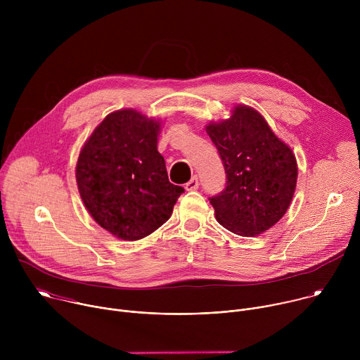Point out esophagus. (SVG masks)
Segmentation results:
<instances>
[{"label":"esophagus","mask_w":360,"mask_h":360,"mask_svg":"<svg viewBox=\"0 0 360 360\" xmlns=\"http://www.w3.org/2000/svg\"><path fill=\"white\" fill-rule=\"evenodd\" d=\"M199 188V182H198V178L193 176L186 185H185V189L186 191H196Z\"/></svg>","instance_id":"34e87169"}]
</instances>
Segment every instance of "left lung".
<instances>
[{
    "label": "left lung",
    "instance_id": "1",
    "mask_svg": "<svg viewBox=\"0 0 360 360\" xmlns=\"http://www.w3.org/2000/svg\"><path fill=\"white\" fill-rule=\"evenodd\" d=\"M205 131L228 178L225 191L211 198L217 221L239 236L266 232L283 218L296 189L293 150L259 111L243 104L233 105L229 118L210 121Z\"/></svg>",
    "mask_w": 360,
    "mask_h": 360
}]
</instances>
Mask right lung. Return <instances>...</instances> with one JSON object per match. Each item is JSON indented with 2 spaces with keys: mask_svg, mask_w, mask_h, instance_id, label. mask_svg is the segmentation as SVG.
Returning <instances> with one entry per match:
<instances>
[{
  "mask_svg": "<svg viewBox=\"0 0 360 360\" xmlns=\"http://www.w3.org/2000/svg\"><path fill=\"white\" fill-rule=\"evenodd\" d=\"M160 118L135 108L108 114L84 142L75 167L79 196L112 236L138 240L164 225L184 192L158 152Z\"/></svg>",
  "mask_w": 360,
  "mask_h": 360,
  "instance_id": "add662e5",
  "label": "right lung"
}]
</instances>
